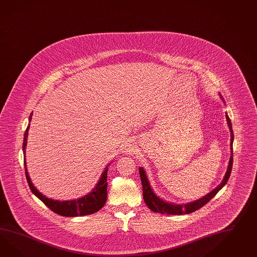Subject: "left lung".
I'll list each match as a JSON object with an SVG mask.
<instances>
[{
    "instance_id": "left-lung-1",
    "label": "left lung",
    "mask_w": 257,
    "mask_h": 257,
    "mask_svg": "<svg viewBox=\"0 0 257 257\" xmlns=\"http://www.w3.org/2000/svg\"><path fill=\"white\" fill-rule=\"evenodd\" d=\"M225 118L227 121V125L229 127L230 130V138H231V142H230V150H231V155H230V160L228 163V167L227 171L225 173V177L223 179L222 183L216 188H214L213 191H211L209 194L204 196L203 198H201L200 200H195L193 202L187 203V204H174V203H168L166 201L160 199L156 194L153 192V190L151 189V185L148 181V177L145 174L144 170L141 167L139 168V174L141 177V182H142V186H143V198H144L145 202L148 205V207L151 209V211L155 212V213H167V214H187V213H193L195 211L199 210L200 208L204 206L208 201L213 199L215 195L217 194V192L219 191L221 188L225 186V184L228 181V178L231 174L232 164H233V140H234V135H233V130H232L231 121L229 117L227 116V114H225Z\"/></svg>"
}]
</instances>
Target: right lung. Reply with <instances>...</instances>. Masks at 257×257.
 <instances>
[{"instance_id":"add662e5","label":"right lung","mask_w":257,"mask_h":257,"mask_svg":"<svg viewBox=\"0 0 257 257\" xmlns=\"http://www.w3.org/2000/svg\"><path fill=\"white\" fill-rule=\"evenodd\" d=\"M32 115L33 113H31L30 115V123L28 124V127L26 129L25 135H24V140H23V152H24V166H25V174L27 177V181L31 188L32 193L35 195L37 198L42 200L46 206L48 207L50 210H52L54 213H57L62 216H67V217H74V216H82V215H88L92 213H96L99 211L102 207L105 205L106 201V187H107V182H106V177H107V171L108 168L106 167L104 172L102 173L100 180L96 184L95 188L92 190L90 194L85 195L84 197L80 198L75 200H66V201H59V200H51L46 198L45 196L39 192L35 187L33 186L31 178L28 174V170L26 168L25 161V150L27 146V138H28V134H29V129L31 125V120H32Z\"/></svg>"}]
</instances>
